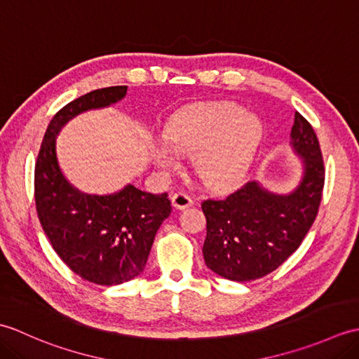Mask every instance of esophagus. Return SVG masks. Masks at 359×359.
<instances>
[{
  "label": "esophagus",
  "mask_w": 359,
  "mask_h": 359,
  "mask_svg": "<svg viewBox=\"0 0 359 359\" xmlns=\"http://www.w3.org/2000/svg\"><path fill=\"white\" fill-rule=\"evenodd\" d=\"M171 199H172V205H174V207H175V208H179V210H185V208L191 207V205H193L191 196L187 194L185 191H177V193H174Z\"/></svg>",
  "instance_id": "esophagus-1"
}]
</instances>
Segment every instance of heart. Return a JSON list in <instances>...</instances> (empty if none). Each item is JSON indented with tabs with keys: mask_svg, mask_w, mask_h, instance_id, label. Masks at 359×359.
Wrapping results in <instances>:
<instances>
[{
	"mask_svg": "<svg viewBox=\"0 0 359 359\" xmlns=\"http://www.w3.org/2000/svg\"><path fill=\"white\" fill-rule=\"evenodd\" d=\"M262 137L259 120L236 104H211L179 114L168 135L151 143V154L162 168H175L180 152L193 154L203 184L215 189L238 185L247 174Z\"/></svg>",
	"mask_w": 359,
	"mask_h": 359,
	"instance_id": "b5f03b06",
	"label": "heart"
}]
</instances>
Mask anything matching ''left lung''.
Wrapping results in <instances>:
<instances>
[{"mask_svg":"<svg viewBox=\"0 0 359 359\" xmlns=\"http://www.w3.org/2000/svg\"><path fill=\"white\" fill-rule=\"evenodd\" d=\"M292 143L304 157V177L288 196L248 182L224 199H207L205 264L230 280L248 282L274 271L299 248L323 199L325 166L313 126L294 114Z\"/></svg>","mask_w":359,"mask_h":359,"instance_id":"1","label":"left lung"}]
</instances>
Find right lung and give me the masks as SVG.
<instances>
[{"label": "right lung", "mask_w": 359, "mask_h": 359, "mask_svg": "<svg viewBox=\"0 0 359 359\" xmlns=\"http://www.w3.org/2000/svg\"><path fill=\"white\" fill-rule=\"evenodd\" d=\"M128 86L95 89L63 106L46 129L35 162V205L53 250L69 269L97 285H117L143 271L156 233L171 215L168 194L133 185L89 196L67 184L58 168L55 135L77 114L121 100Z\"/></svg>", "instance_id": "right-lung-1"}]
</instances>
